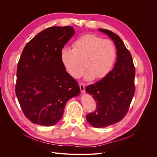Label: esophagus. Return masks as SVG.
I'll use <instances>...</instances> for the list:
<instances>
[{
    "mask_svg": "<svg viewBox=\"0 0 157 157\" xmlns=\"http://www.w3.org/2000/svg\"><path fill=\"white\" fill-rule=\"evenodd\" d=\"M79 87L81 89V91L82 93H85V87L82 84H79Z\"/></svg>",
    "mask_w": 157,
    "mask_h": 157,
    "instance_id": "esophagus-1",
    "label": "esophagus"
}]
</instances>
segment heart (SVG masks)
<instances>
[{
    "label": "heart",
    "mask_w": 157,
    "mask_h": 157,
    "mask_svg": "<svg viewBox=\"0 0 157 157\" xmlns=\"http://www.w3.org/2000/svg\"><path fill=\"white\" fill-rule=\"evenodd\" d=\"M73 48H63L60 58L64 69L72 78H79L84 71V61L87 70L86 81L95 78L101 79L111 71L116 58L114 43L93 34H86L76 39Z\"/></svg>",
    "instance_id": "1"
}]
</instances>
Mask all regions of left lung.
Returning <instances> with one entry per match:
<instances>
[{
  "mask_svg": "<svg viewBox=\"0 0 157 157\" xmlns=\"http://www.w3.org/2000/svg\"><path fill=\"white\" fill-rule=\"evenodd\" d=\"M98 30L113 40L117 48L113 70L86 88V92L93 96L97 104L95 112L86 116L87 121L96 128H103L120 122L125 116L135 93L136 70L131 54L121 38L108 30Z\"/></svg>",
  "mask_w": 157,
  "mask_h": 157,
  "instance_id": "obj_1",
  "label": "left lung"
}]
</instances>
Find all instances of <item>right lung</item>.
I'll list each match as a JSON object with an SVG mask.
<instances>
[{"label":"right lung","mask_w":157,"mask_h":157,"mask_svg":"<svg viewBox=\"0 0 157 157\" xmlns=\"http://www.w3.org/2000/svg\"><path fill=\"white\" fill-rule=\"evenodd\" d=\"M73 27H52L27 43L19 59L15 93L25 116L32 123L55 125L66 102L79 96L78 82L66 71L60 53L74 35Z\"/></svg>","instance_id":"right-lung-1"}]
</instances>
